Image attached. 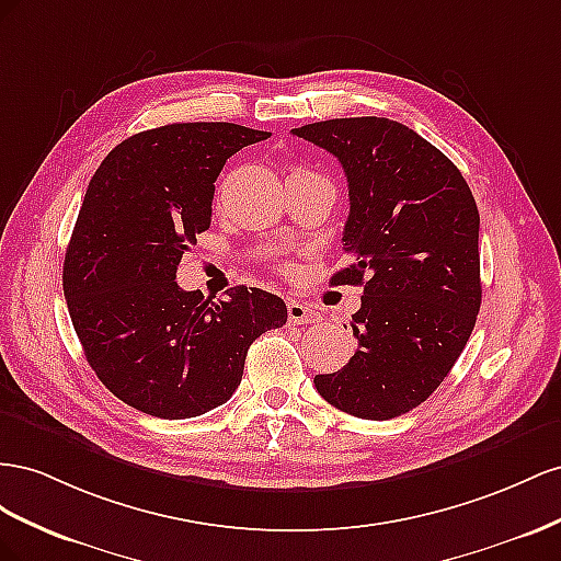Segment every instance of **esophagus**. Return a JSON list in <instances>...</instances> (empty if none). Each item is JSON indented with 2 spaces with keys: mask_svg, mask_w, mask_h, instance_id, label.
I'll return each instance as SVG.
<instances>
[{
  "mask_svg": "<svg viewBox=\"0 0 561 561\" xmlns=\"http://www.w3.org/2000/svg\"><path fill=\"white\" fill-rule=\"evenodd\" d=\"M286 314H289V324H294V327L296 324H314L319 319V314L300 300H291L289 306H286Z\"/></svg>",
  "mask_w": 561,
  "mask_h": 561,
  "instance_id": "34e87169",
  "label": "esophagus"
}]
</instances>
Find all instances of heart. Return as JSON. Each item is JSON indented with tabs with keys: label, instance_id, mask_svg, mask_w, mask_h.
<instances>
[{
	"label": "heart",
	"instance_id": "heart-1",
	"mask_svg": "<svg viewBox=\"0 0 561 561\" xmlns=\"http://www.w3.org/2000/svg\"><path fill=\"white\" fill-rule=\"evenodd\" d=\"M302 171H306V169H294L291 173H302Z\"/></svg>",
	"mask_w": 561,
	"mask_h": 561
}]
</instances>
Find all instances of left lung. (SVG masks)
Instances as JSON below:
<instances>
[{
  "mask_svg": "<svg viewBox=\"0 0 561 561\" xmlns=\"http://www.w3.org/2000/svg\"><path fill=\"white\" fill-rule=\"evenodd\" d=\"M339 159L352 263L331 284L364 286L355 355L314 376L329 404L366 421L402 415L439 388L482 306L479 211L456 164L409 126L347 117L294 129Z\"/></svg>",
  "mask_w": 561,
  "mask_h": 561,
  "instance_id": "obj_1",
  "label": "left lung"
}]
</instances>
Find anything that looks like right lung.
<instances>
[{"label":"right lung","mask_w":561,"mask_h":561,"mask_svg":"<svg viewBox=\"0 0 561 561\" xmlns=\"http://www.w3.org/2000/svg\"><path fill=\"white\" fill-rule=\"evenodd\" d=\"M267 136L230 122L167 124L122 140L93 173L62 291L87 362L124 404L169 421L226 404L249 345L286 324L275 294L234 286L211 300L175 282L211 226L218 173Z\"/></svg>","instance_id":"right-lung-1"}]
</instances>
